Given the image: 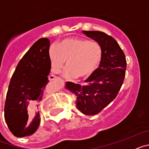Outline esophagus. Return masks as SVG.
Wrapping results in <instances>:
<instances>
[{
    "mask_svg": "<svg viewBox=\"0 0 149 149\" xmlns=\"http://www.w3.org/2000/svg\"><path fill=\"white\" fill-rule=\"evenodd\" d=\"M59 77H55V76H54V75H51L49 77V80L50 81H56V80H59Z\"/></svg>",
    "mask_w": 149,
    "mask_h": 149,
    "instance_id": "1",
    "label": "esophagus"
}]
</instances>
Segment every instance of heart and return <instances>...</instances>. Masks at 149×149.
<instances>
[{
  "mask_svg": "<svg viewBox=\"0 0 149 149\" xmlns=\"http://www.w3.org/2000/svg\"><path fill=\"white\" fill-rule=\"evenodd\" d=\"M102 49L98 42L81 38L63 40L49 50V60L52 72L58 73L66 61L63 73L66 78H85L90 76L99 65Z\"/></svg>",
  "mask_w": 149,
  "mask_h": 149,
  "instance_id": "1",
  "label": "heart"
}]
</instances>
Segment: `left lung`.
I'll return each mask as SVG.
<instances>
[{
	"mask_svg": "<svg viewBox=\"0 0 149 149\" xmlns=\"http://www.w3.org/2000/svg\"><path fill=\"white\" fill-rule=\"evenodd\" d=\"M82 33L101 45V61L84 85L66 82L65 88L76 96L77 110L84 115L93 116L116 98L125 78L127 63L123 51L112 36L101 31Z\"/></svg>",
	"mask_w": 149,
	"mask_h": 149,
	"instance_id": "1",
	"label": "left lung"
}]
</instances>
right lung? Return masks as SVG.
Returning <instances> with one entry per match:
<instances>
[{
	"instance_id": "1",
	"label": "right lung",
	"mask_w": 149,
	"mask_h": 149,
	"mask_svg": "<svg viewBox=\"0 0 149 149\" xmlns=\"http://www.w3.org/2000/svg\"><path fill=\"white\" fill-rule=\"evenodd\" d=\"M50 40L42 38L36 42L18 63L10 80L4 106V118L12 134L17 137L36 132L40 122L36 112L38 101L48 83L51 71ZM34 107L29 115L28 105Z\"/></svg>"
}]
</instances>
